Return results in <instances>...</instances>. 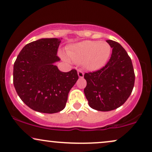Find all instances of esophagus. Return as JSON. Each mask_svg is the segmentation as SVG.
Returning a JSON list of instances; mask_svg holds the SVG:
<instances>
[{
  "label": "esophagus",
  "instance_id": "34e87169",
  "mask_svg": "<svg viewBox=\"0 0 152 152\" xmlns=\"http://www.w3.org/2000/svg\"><path fill=\"white\" fill-rule=\"evenodd\" d=\"M78 75L80 78H83L84 76V73L81 70H78Z\"/></svg>",
  "mask_w": 152,
  "mask_h": 152
}]
</instances>
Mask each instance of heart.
<instances>
[{
	"instance_id": "obj_1",
	"label": "heart",
	"mask_w": 152,
	"mask_h": 152,
	"mask_svg": "<svg viewBox=\"0 0 152 152\" xmlns=\"http://www.w3.org/2000/svg\"><path fill=\"white\" fill-rule=\"evenodd\" d=\"M67 55L74 63H82L88 70L96 71L103 67L108 61L111 47L108 43L98 40H86L71 45Z\"/></svg>"
}]
</instances>
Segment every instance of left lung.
I'll use <instances>...</instances> for the list:
<instances>
[{"instance_id":"obj_1","label":"left lung","mask_w":152,"mask_h":152,"mask_svg":"<svg viewBox=\"0 0 152 152\" xmlns=\"http://www.w3.org/2000/svg\"><path fill=\"white\" fill-rule=\"evenodd\" d=\"M113 48L107 63L99 70L84 74V94L93 109L110 111L125 103L132 94L135 75L131 58L117 42L107 40Z\"/></svg>"}]
</instances>
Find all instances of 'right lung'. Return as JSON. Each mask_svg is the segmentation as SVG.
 <instances>
[{"label":"right lung","instance_id":"1","mask_svg":"<svg viewBox=\"0 0 152 152\" xmlns=\"http://www.w3.org/2000/svg\"><path fill=\"white\" fill-rule=\"evenodd\" d=\"M61 39L45 38L27 44L13 66V84L20 99L34 110L60 112L65 107L71 88L78 79L77 71L62 72L54 64Z\"/></svg>","mask_w":152,"mask_h":152}]
</instances>
